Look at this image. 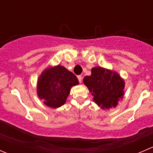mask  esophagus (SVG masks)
<instances>
[{"mask_svg": "<svg viewBox=\"0 0 153 153\" xmlns=\"http://www.w3.org/2000/svg\"><path fill=\"white\" fill-rule=\"evenodd\" d=\"M78 81H79L80 83H81V81H82V76H81V75H78Z\"/></svg>", "mask_w": 153, "mask_h": 153, "instance_id": "esophagus-1", "label": "esophagus"}]
</instances>
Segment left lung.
<instances>
[{"label": "left lung", "mask_w": 153, "mask_h": 153, "mask_svg": "<svg viewBox=\"0 0 153 153\" xmlns=\"http://www.w3.org/2000/svg\"><path fill=\"white\" fill-rule=\"evenodd\" d=\"M84 84L93 95V101L103 109L116 107L124 97L125 82L119 74L101 67H93Z\"/></svg>", "instance_id": "8db88e82"}]
</instances>
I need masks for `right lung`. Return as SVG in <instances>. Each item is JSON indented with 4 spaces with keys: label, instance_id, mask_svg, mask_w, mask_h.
<instances>
[{
    "label": "right lung",
    "instance_id": "1",
    "mask_svg": "<svg viewBox=\"0 0 153 153\" xmlns=\"http://www.w3.org/2000/svg\"><path fill=\"white\" fill-rule=\"evenodd\" d=\"M79 84L77 77L63 66L44 69L38 79L37 93L45 105L58 108L64 105L71 88Z\"/></svg>",
    "mask_w": 153,
    "mask_h": 153
}]
</instances>
